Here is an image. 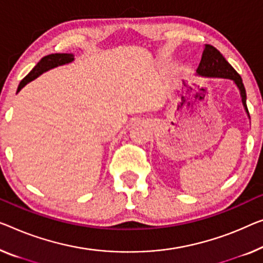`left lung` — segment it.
<instances>
[{"mask_svg": "<svg viewBox=\"0 0 263 263\" xmlns=\"http://www.w3.org/2000/svg\"><path fill=\"white\" fill-rule=\"evenodd\" d=\"M197 73L199 76H205V77H218V78H228L235 81V84L237 85V87L240 88L241 97H242V103L246 107L247 113L249 115L248 107H247V96H246V88L243 86V82L236 70L234 69L232 65L226 60L224 57L219 53V50L215 48L211 45H204L203 48V54L201 62H199L197 67Z\"/></svg>", "mask_w": 263, "mask_h": 263, "instance_id": "8db88e82", "label": "left lung"}]
</instances>
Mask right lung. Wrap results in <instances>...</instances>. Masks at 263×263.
<instances>
[{"mask_svg": "<svg viewBox=\"0 0 263 263\" xmlns=\"http://www.w3.org/2000/svg\"><path fill=\"white\" fill-rule=\"evenodd\" d=\"M73 59H74V54L72 53H55V54H49V55L44 57L40 61L37 62V65L35 66V67L21 80V82H20L18 85L17 91H20V89H21L26 84H28L29 81L34 80L35 78H37L40 74L46 72V70L57 67V66L68 64V62L73 61Z\"/></svg>", "mask_w": 263, "mask_h": 263, "instance_id": "add662e5", "label": "right lung"}]
</instances>
